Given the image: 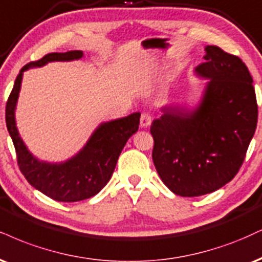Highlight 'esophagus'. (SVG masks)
Listing matches in <instances>:
<instances>
[{"label":"esophagus","mask_w":262,"mask_h":262,"mask_svg":"<svg viewBox=\"0 0 262 262\" xmlns=\"http://www.w3.org/2000/svg\"><path fill=\"white\" fill-rule=\"evenodd\" d=\"M151 122H152V118H151L150 113L144 112L143 115H141V117H140V125H141V127H143V128L149 127V125L151 124Z\"/></svg>","instance_id":"34e87169"}]
</instances>
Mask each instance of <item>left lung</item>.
<instances>
[{"label":"left lung","mask_w":262,"mask_h":262,"mask_svg":"<svg viewBox=\"0 0 262 262\" xmlns=\"http://www.w3.org/2000/svg\"><path fill=\"white\" fill-rule=\"evenodd\" d=\"M204 58L195 74L209 81L198 106L162 107L150 128L156 171L181 196L212 193L231 182L256 129V96L245 63L217 46L205 47Z\"/></svg>","instance_id":"8db88e82"}]
</instances>
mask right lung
Masks as SVG:
<instances>
[{
  "mask_svg": "<svg viewBox=\"0 0 262 262\" xmlns=\"http://www.w3.org/2000/svg\"><path fill=\"white\" fill-rule=\"evenodd\" d=\"M83 51L53 52L20 69L6 105V123L17 152L18 166L34 188L62 203L89 199L101 191L112 177L119 154L129 138L139 128L140 113L103 122L91 134L79 152L63 162L41 161L28 150L15 124V106L19 97L23 73L29 68L42 67L49 62H68L83 57Z\"/></svg>",
  "mask_w": 262,
  "mask_h": 262,
  "instance_id": "add662e5",
  "label": "right lung"
}]
</instances>
